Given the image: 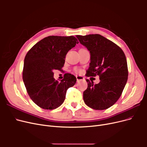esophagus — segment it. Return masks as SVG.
<instances>
[{"label":"esophagus","instance_id":"obj_1","mask_svg":"<svg viewBox=\"0 0 147 147\" xmlns=\"http://www.w3.org/2000/svg\"><path fill=\"white\" fill-rule=\"evenodd\" d=\"M76 78H77V82H79L80 80H84V78L82 76H80V75H77Z\"/></svg>","mask_w":147,"mask_h":147}]
</instances>
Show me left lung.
I'll list each match as a JSON object with an SVG mask.
<instances>
[{
  "label": "left lung",
  "instance_id": "1",
  "mask_svg": "<svg viewBox=\"0 0 147 147\" xmlns=\"http://www.w3.org/2000/svg\"><path fill=\"white\" fill-rule=\"evenodd\" d=\"M78 40L91 53L86 77L99 75L100 82L94 84L88 79L83 92L84 103L94 110L112 106L121 96L128 77L127 60L122 49L99 34L77 35Z\"/></svg>",
  "mask_w": 147,
  "mask_h": 147
}]
</instances>
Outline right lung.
Returning a JSON list of instances; mask_svg holds the SVG:
<instances>
[{
    "instance_id": "1",
    "label": "right lung",
    "mask_w": 147,
    "mask_h": 147,
    "mask_svg": "<svg viewBox=\"0 0 147 147\" xmlns=\"http://www.w3.org/2000/svg\"><path fill=\"white\" fill-rule=\"evenodd\" d=\"M74 36H48L31 48L26 54L23 80L30 98L40 107L53 110L63 103L67 90L77 79L65 74L61 82L55 80L53 70H61L67 52L78 43Z\"/></svg>"
}]
</instances>
